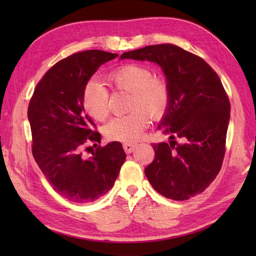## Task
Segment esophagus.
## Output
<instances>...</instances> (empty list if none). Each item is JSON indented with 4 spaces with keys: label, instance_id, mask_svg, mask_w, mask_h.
Here are the masks:
<instances>
[{
    "label": "esophagus",
    "instance_id": "obj_1",
    "mask_svg": "<svg viewBox=\"0 0 256 256\" xmlns=\"http://www.w3.org/2000/svg\"><path fill=\"white\" fill-rule=\"evenodd\" d=\"M136 148V144H132V143H126V144H123V148L125 150V153L130 154L132 153V152Z\"/></svg>",
    "mask_w": 256,
    "mask_h": 256
}]
</instances>
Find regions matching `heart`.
Segmentation results:
<instances>
[{"instance_id": "obj_1", "label": "heart", "mask_w": 256, "mask_h": 256, "mask_svg": "<svg viewBox=\"0 0 256 256\" xmlns=\"http://www.w3.org/2000/svg\"><path fill=\"white\" fill-rule=\"evenodd\" d=\"M108 81L118 90L131 92L126 116H116L104 128L108 140L131 143L140 138L148 126L150 116L160 118L170 104V88L165 80L154 78L148 67L128 64L114 69ZM108 90L96 80H90L82 92L86 112L96 121H104L108 114ZM150 116H148V114Z\"/></svg>"}]
</instances>
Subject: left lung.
<instances>
[{"mask_svg": "<svg viewBox=\"0 0 256 256\" xmlns=\"http://www.w3.org/2000/svg\"><path fill=\"white\" fill-rule=\"evenodd\" d=\"M120 58L157 64L170 88V104L157 128L170 140L153 144L155 158L145 168L148 182L172 200L202 192L221 170L230 121V101L218 74L202 58L172 44L146 46Z\"/></svg>", "mask_w": 256, "mask_h": 256, "instance_id": "left-lung-1", "label": "left lung"}]
</instances>
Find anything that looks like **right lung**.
I'll return each instance as SVG.
<instances>
[{
    "instance_id": "1",
    "label": "right lung",
    "mask_w": 256,
    "mask_h": 256,
    "mask_svg": "<svg viewBox=\"0 0 256 256\" xmlns=\"http://www.w3.org/2000/svg\"><path fill=\"white\" fill-rule=\"evenodd\" d=\"M116 57L94 50L62 59L44 74L30 101L32 156L54 190L76 204L106 194L126 158L120 142L98 145L101 135L82 104L84 86L92 74ZM89 142L97 148L86 158L82 148Z\"/></svg>"
}]
</instances>
